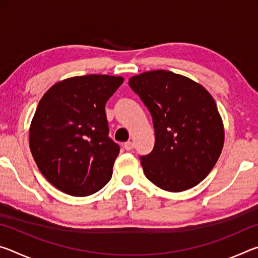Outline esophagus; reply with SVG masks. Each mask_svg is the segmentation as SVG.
Returning <instances> with one entry per match:
<instances>
[{
	"mask_svg": "<svg viewBox=\"0 0 258 258\" xmlns=\"http://www.w3.org/2000/svg\"><path fill=\"white\" fill-rule=\"evenodd\" d=\"M124 148H125V150H127V151H130V150H133V148H134V143H133L132 141H127V142H125V143H124Z\"/></svg>",
	"mask_w": 258,
	"mask_h": 258,
	"instance_id": "34e87169",
	"label": "esophagus"
}]
</instances>
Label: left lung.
Listing matches in <instances>:
<instances>
[{
	"label": "left lung",
	"mask_w": 258,
	"mask_h": 258,
	"mask_svg": "<svg viewBox=\"0 0 258 258\" xmlns=\"http://www.w3.org/2000/svg\"><path fill=\"white\" fill-rule=\"evenodd\" d=\"M128 85L154 123V149L140 157L148 180L169 192L199 184L224 145L223 121L212 95L190 78L163 69L131 77Z\"/></svg>",
	"instance_id": "obj_1"
}]
</instances>
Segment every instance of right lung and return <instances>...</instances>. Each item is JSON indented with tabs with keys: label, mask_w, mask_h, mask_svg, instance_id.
Listing matches in <instances>:
<instances>
[{
	"label": "right lung",
	"mask_w": 258,
	"mask_h": 258,
	"mask_svg": "<svg viewBox=\"0 0 258 258\" xmlns=\"http://www.w3.org/2000/svg\"><path fill=\"white\" fill-rule=\"evenodd\" d=\"M123 82L94 74L67 78L38 102L29 128L30 151L58 190L85 197L110 181L119 146L108 137L104 107Z\"/></svg>",
	"instance_id": "right-lung-1"
}]
</instances>
